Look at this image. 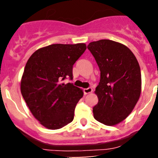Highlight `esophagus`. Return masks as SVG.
I'll return each instance as SVG.
<instances>
[{"label":"esophagus","instance_id":"obj_1","mask_svg":"<svg viewBox=\"0 0 158 158\" xmlns=\"http://www.w3.org/2000/svg\"><path fill=\"white\" fill-rule=\"evenodd\" d=\"M93 92V89L91 88H85L84 89V94H90Z\"/></svg>","mask_w":158,"mask_h":158}]
</instances>
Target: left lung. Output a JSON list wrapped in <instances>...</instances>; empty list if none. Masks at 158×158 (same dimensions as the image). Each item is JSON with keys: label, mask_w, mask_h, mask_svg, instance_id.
<instances>
[{"label": "left lung", "mask_w": 158, "mask_h": 158, "mask_svg": "<svg viewBox=\"0 0 158 158\" xmlns=\"http://www.w3.org/2000/svg\"><path fill=\"white\" fill-rule=\"evenodd\" d=\"M88 49L100 70L94 117L106 126H115L131 113L140 96L139 63L129 48L111 40L90 42Z\"/></svg>", "instance_id": "left-lung-1"}]
</instances>
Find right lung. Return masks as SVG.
<instances>
[{
  "label": "right lung",
  "mask_w": 158,
  "mask_h": 158,
  "mask_svg": "<svg viewBox=\"0 0 158 158\" xmlns=\"http://www.w3.org/2000/svg\"><path fill=\"white\" fill-rule=\"evenodd\" d=\"M86 44H54L41 48L27 61L21 81V92L34 117L48 129H59L73 121L83 91L71 83L73 65Z\"/></svg>",
  "instance_id": "1"
}]
</instances>
